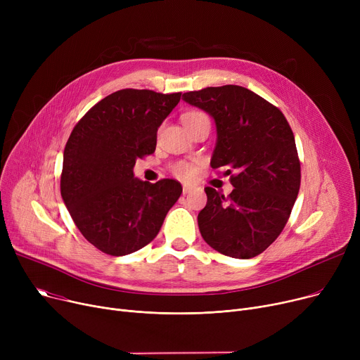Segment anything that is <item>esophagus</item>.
Segmentation results:
<instances>
[{
	"instance_id": "34e87169",
	"label": "esophagus",
	"mask_w": 360,
	"mask_h": 360,
	"mask_svg": "<svg viewBox=\"0 0 360 360\" xmlns=\"http://www.w3.org/2000/svg\"><path fill=\"white\" fill-rule=\"evenodd\" d=\"M191 191H193V186H190V185H184V188H182V193H184V195L190 194Z\"/></svg>"
}]
</instances>
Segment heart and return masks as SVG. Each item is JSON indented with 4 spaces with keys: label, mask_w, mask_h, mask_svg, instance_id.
I'll use <instances>...</instances> for the list:
<instances>
[{
    "label": "heart",
    "mask_w": 360,
    "mask_h": 360,
    "mask_svg": "<svg viewBox=\"0 0 360 360\" xmlns=\"http://www.w3.org/2000/svg\"><path fill=\"white\" fill-rule=\"evenodd\" d=\"M205 115L202 112H198V110H193V112H188L184 115V124L185 122H190V121H195L198 118H204ZM174 174L181 178V179H193L194 175H195V170L194 167L186 163V162H178L175 166H174Z\"/></svg>",
    "instance_id": "obj_1"
}]
</instances>
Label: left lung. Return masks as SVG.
Wrapping results in <instances>:
<instances>
[{"label": "left lung", "mask_w": 360, "mask_h": 360, "mask_svg": "<svg viewBox=\"0 0 360 360\" xmlns=\"http://www.w3.org/2000/svg\"><path fill=\"white\" fill-rule=\"evenodd\" d=\"M182 99L213 117L217 141L210 165L224 167L235 186L228 197L204 188L207 204L198 213L201 236L223 255L257 257L281 233L299 193L300 162L293 131L278 108L240 86L186 91Z\"/></svg>", "instance_id": "8db88e82"}]
</instances>
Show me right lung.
Listing matches in <instances>:
<instances>
[{"label": "right lung", "mask_w": 360, "mask_h": 360, "mask_svg": "<svg viewBox=\"0 0 360 360\" xmlns=\"http://www.w3.org/2000/svg\"><path fill=\"white\" fill-rule=\"evenodd\" d=\"M181 93L122 89L75 124L64 148L61 195L82 235L99 251L122 257L146 247L182 194L175 179L134 178L137 158L156 150L158 128Z\"/></svg>", "instance_id": "1"}]
</instances>
